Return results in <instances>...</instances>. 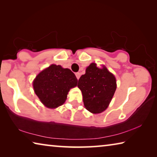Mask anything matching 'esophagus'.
<instances>
[{
    "mask_svg": "<svg viewBox=\"0 0 157 157\" xmlns=\"http://www.w3.org/2000/svg\"><path fill=\"white\" fill-rule=\"evenodd\" d=\"M75 75H76V78L78 79H79V78H80V73H76Z\"/></svg>",
    "mask_w": 157,
    "mask_h": 157,
    "instance_id": "34e87169",
    "label": "esophagus"
}]
</instances>
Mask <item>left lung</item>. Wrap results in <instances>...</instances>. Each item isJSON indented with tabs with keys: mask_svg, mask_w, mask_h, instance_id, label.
<instances>
[{
	"mask_svg": "<svg viewBox=\"0 0 157 157\" xmlns=\"http://www.w3.org/2000/svg\"><path fill=\"white\" fill-rule=\"evenodd\" d=\"M78 86L82 93L85 108L93 113H99L109 105L116 89V79L105 66L98 68L96 63H91L79 79Z\"/></svg>",
	"mask_w": 157,
	"mask_h": 157,
	"instance_id": "left-lung-1",
	"label": "left lung"
}]
</instances>
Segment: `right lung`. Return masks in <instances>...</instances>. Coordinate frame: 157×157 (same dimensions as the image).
<instances>
[{
	"instance_id": "add662e5",
	"label": "right lung",
	"mask_w": 157,
	"mask_h": 157,
	"mask_svg": "<svg viewBox=\"0 0 157 157\" xmlns=\"http://www.w3.org/2000/svg\"><path fill=\"white\" fill-rule=\"evenodd\" d=\"M77 84L78 79L70 69L52 64L36 75L33 88L46 107L55 109L65 102L68 91Z\"/></svg>"
}]
</instances>
